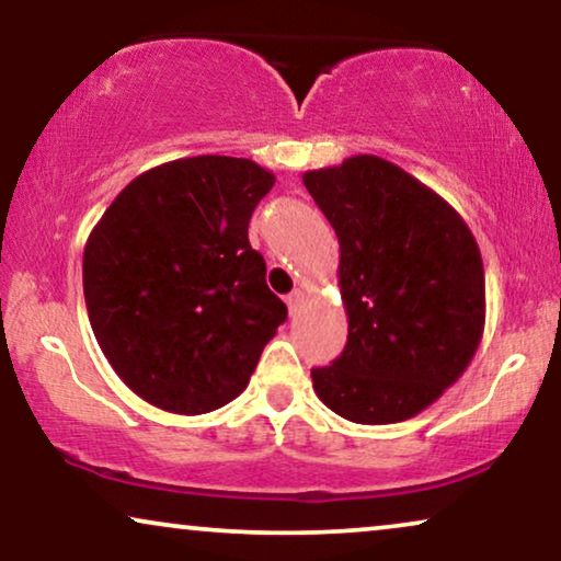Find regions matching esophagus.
<instances>
[{
	"instance_id": "esophagus-1",
	"label": "esophagus",
	"mask_w": 561,
	"mask_h": 561,
	"mask_svg": "<svg viewBox=\"0 0 561 561\" xmlns=\"http://www.w3.org/2000/svg\"><path fill=\"white\" fill-rule=\"evenodd\" d=\"M286 304H288V311H290V313H296V311H298V306L304 304V290H301V288H296L294 294H288Z\"/></svg>"
}]
</instances>
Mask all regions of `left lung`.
I'll use <instances>...</instances> for the list:
<instances>
[{
	"instance_id": "8db88e82",
	"label": "left lung",
	"mask_w": 561,
	"mask_h": 561,
	"mask_svg": "<svg viewBox=\"0 0 561 561\" xmlns=\"http://www.w3.org/2000/svg\"><path fill=\"white\" fill-rule=\"evenodd\" d=\"M340 240L347 344L311 370L319 401L355 424L413 419L472 363L485 267L455 206L378 156L304 173Z\"/></svg>"
}]
</instances>
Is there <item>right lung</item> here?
<instances>
[{"mask_svg": "<svg viewBox=\"0 0 561 561\" xmlns=\"http://www.w3.org/2000/svg\"><path fill=\"white\" fill-rule=\"evenodd\" d=\"M273 183L248 158L168 160L129 181L91 229V329L122 382L156 409L198 416L234 401L286 321L248 240Z\"/></svg>", "mask_w": 561, "mask_h": 561, "instance_id": "obj_1", "label": "right lung"}]
</instances>
